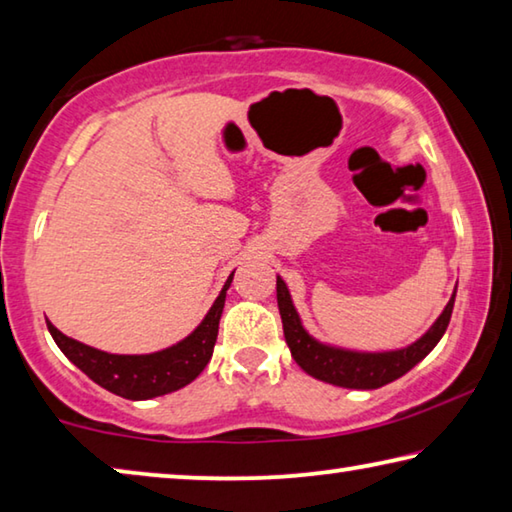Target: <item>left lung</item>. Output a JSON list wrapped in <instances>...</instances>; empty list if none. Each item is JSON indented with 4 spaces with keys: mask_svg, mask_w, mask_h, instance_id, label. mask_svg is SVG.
<instances>
[{
    "mask_svg": "<svg viewBox=\"0 0 512 512\" xmlns=\"http://www.w3.org/2000/svg\"><path fill=\"white\" fill-rule=\"evenodd\" d=\"M278 307L282 330H285L287 346L291 351V358L305 373L312 378L323 380V383L346 387V389H378L392 380L401 378L408 373L415 364L426 358L440 342L446 332V326L451 321L453 303H456V289L449 298V303L437 316L435 323L421 335L417 342H412L403 348H394V351H351V348L332 346L326 342L312 337L305 330L303 321L291 300L287 282L278 275Z\"/></svg>",
    "mask_w": 512,
    "mask_h": 512,
    "instance_id": "8db88e82",
    "label": "left lung"
}]
</instances>
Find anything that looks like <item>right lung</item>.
<instances>
[{"label": "right lung", "instance_id": "obj_1", "mask_svg": "<svg viewBox=\"0 0 512 512\" xmlns=\"http://www.w3.org/2000/svg\"><path fill=\"white\" fill-rule=\"evenodd\" d=\"M232 278L234 271L225 280L221 294L214 300V305L209 307L205 319L198 323V328L191 335H186L182 342L157 353H107L63 335L52 323H47V330H50V335L54 337V342L61 348L63 355L77 369L84 371L93 383L129 401H148L154 399V396L177 392V389L189 385L191 380L200 376V371L207 367V362L212 360L218 337V321H221L225 294L232 285Z\"/></svg>", "mask_w": 512, "mask_h": 512}]
</instances>
